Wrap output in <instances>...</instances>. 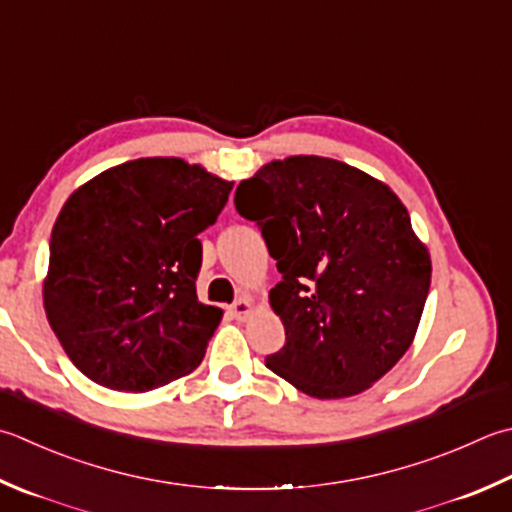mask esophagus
I'll return each instance as SVG.
<instances>
[{
  "label": "esophagus",
  "instance_id": "1",
  "mask_svg": "<svg viewBox=\"0 0 512 512\" xmlns=\"http://www.w3.org/2000/svg\"><path fill=\"white\" fill-rule=\"evenodd\" d=\"M255 299H250V297H242L239 299V302H235L233 306H230V313H233V317L235 319H246L248 315H253L255 313Z\"/></svg>",
  "mask_w": 512,
  "mask_h": 512
}]
</instances>
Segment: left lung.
I'll return each instance as SVG.
<instances>
[{"mask_svg": "<svg viewBox=\"0 0 512 512\" xmlns=\"http://www.w3.org/2000/svg\"><path fill=\"white\" fill-rule=\"evenodd\" d=\"M282 282L286 344L266 366L302 393H364L404 357L430 288V253L384 182L319 155L273 159L237 186Z\"/></svg>", "mask_w": 512, "mask_h": 512, "instance_id": "obj_1", "label": "left lung"}]
</instances>
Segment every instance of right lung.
<instances>
[{
    "instance_id": "right-lung-1",
    "label": "right lung",
    "mask_w": 512,
    "mask_h": 512,
    "mask_svg": "<svg viewBox=\"0 0 512 512\" xmlns=\"http://www.w3.org/2000/svg\"><path fill=\"white\" fill-rule=\"evenodd\" d=\"M233 182L179 157H144L73 190L50 235L44 310L82 373L146 393L204 359L224 310L197 299V235Z\"/></svg>"
}]
</instances>
